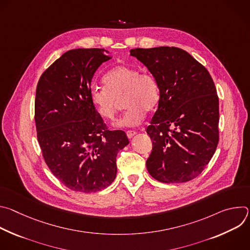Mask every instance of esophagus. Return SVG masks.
I'll return each instance as SVG.
<instances>
[{
	"mask_svg": "<svg viewBox=\"0 0 250 250\" xmlns=\"http://www.w3.org/2000/svg\"><path fill=\"white\" fill-rule=\"evenodd\" d=\"M135 134H136V131H134V130H127V131H126V135H127L128 138L133 137Z\"/></svg>",
	"mask_w": 250,
	"mask_h": 250,
	"instance_id": "1",
	"label": "esophagus"
}]
</instances>
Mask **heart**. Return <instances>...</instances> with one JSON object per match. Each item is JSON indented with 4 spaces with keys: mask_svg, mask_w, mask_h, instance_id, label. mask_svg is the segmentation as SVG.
Here are the masks:
<instances>
[{
    "mask_svg": "<svg viewBox=\"0 0 250 250\" xmlns=\"http://www.w3.org/2000/svg\"><path fill=\"white\" fill-rule=\"evenodd\" d=\"M103 87L94 86L90 92L92 104L104 120H115L120 109V100L127 110L117 122V126H135L146 119V112L153 111L160 99L155 77L140 69L120 65L104 76Z\"/></svg>",
    "mask_w": 250,
    "mask_h": 250,
    "instance_id": "obj_1",
    "label": "heart"
}]
</instances>
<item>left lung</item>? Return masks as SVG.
I'll list each match as a JSON object with an SVG mask.
<instances>
[{
    "mask_svg": "<svg viewBox=\"0 0 250 250\" xmlns=\"http://www.w3.org/2000/svg\"><path fill=\"white\" fill-rule=\"evenodd\" d=\"M160 91L158 108L146 128L152 151L149 174L162 183H184L199 176L219 142V98L208 70L187 51L169 46L135 48Z\"/></svg>",
    "mask_w": 250,
    "mask_h": 250,
    "instance_id": "left-lung-1",
    "label": "left lung"
}]
</instances>
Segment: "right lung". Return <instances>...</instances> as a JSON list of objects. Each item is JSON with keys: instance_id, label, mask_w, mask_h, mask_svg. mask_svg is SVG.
<instances>
[{"instance_id": "right-lung-1", "label": "right lung", "mask_w": 250, "mask_h": 250, "mask_svg": "<svg viewBox=\"0 0 250 250\" xmlns=\"http://www.w3.org/2000/svg\"><path fill=\"white\" fill-rule=\"evenodd\" d=\"M111 58L101 48L69 50L44 71L37 87L34 120L42 156L73 191L110 186L118 152L129 144L125 131L108 129L90 99L95 72Z\"/></svg>"}]
</instances>
